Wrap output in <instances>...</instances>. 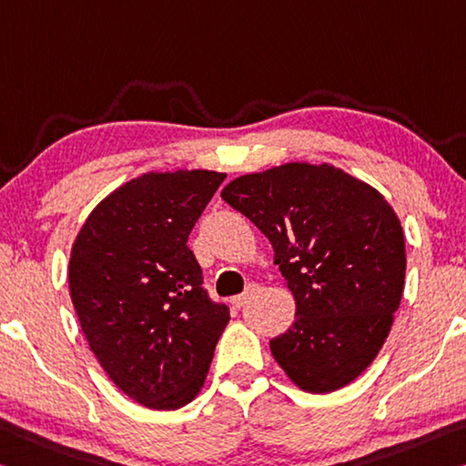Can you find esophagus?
<instances>
[{
	"mask_svg": "<svg viewBox=\"0 0 466 466\" xmlns=\"http://www.w3.org/2000/svg\"><path fill=\"white\" fill-rule=\"evenodd\" d=\"M257 292H259V286H257V284H248L247 290L242 292V294H238V297H236V299L232 300L234 307H236V309H242L250 299L257 297Z\"/></svg>",
	"mask_w": 466,
	"mask_h": 466,
	"instance_id": "obj_1",
	"label": "esophagus"
}]
</instances>
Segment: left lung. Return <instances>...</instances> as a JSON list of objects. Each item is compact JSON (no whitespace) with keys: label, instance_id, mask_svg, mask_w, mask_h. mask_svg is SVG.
I'll return each mask as SVG.
<instances>
[{"label":"left lung","instance_id":"obj_1","mask_svg":"<svg viewBox=\"0 0 466 466\" xmlns=\"http://www.w3.org/2000/svg\"><path fill=\"white\" fill-rule=\"evenodd\" d=\"M221 198L268 236L297 300L271 354L299 388L334 392L386 342L404 290V234L378 190L331 166L286 164L232 180Z\"/></svg>","mask_w":466,"mask_h":466}]
</instances>
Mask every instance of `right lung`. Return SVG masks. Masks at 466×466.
I'll return each instance as SVG.
<instances>
[{"label":"right lung","mask_w":466,"mask_h":466,"mask_svg":"<svg viewBox=\"0 0 466 466\" xmlns=\"http://www.w3.org/2000/svg\"><path fill=\"white\" fill-rule=\"evenodd\" d=\"M224 178L140 176L95 207L72 247L70 297L88 346L124 394L155 410L193 400L230 319L187 245Z\"/></svg>","instance_id":"1"}]
</instances>
